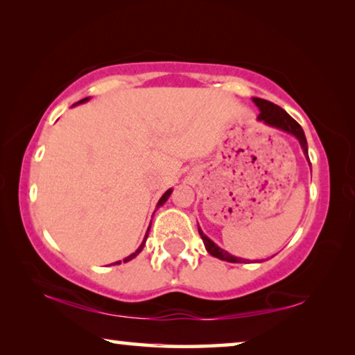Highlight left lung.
I'll use <instances>...</instances> for the list:
<instances>
[{"label": "left lung", "mask_w": 355, "mask_h": 355, "mask_svg": "<svg viewBox=\"0 0 355 355\" xmlns=\"http://www.w3.org/2000/svg\"><path fill=\"white\" fill-rule=\"evenodd\" d=\"M254 101H255V105L260 107V116H258V120H263L264 123L271 125V127L284 130V131H286V133H291V135L296 136L299 142H300V147H302V150H304V153L309 156L307 139H305L302 127H300L296 120H294L285 110H282L280 106L271 103V101L263 100V98H254ZM199 233H200V238H202L203 244H205V248L208 250V254H211L216 258H220V260H225V261H230V263H245V261H248V260H243V258L233 257V255L228 254V252L218 248V245H216L211 241V239L203 235V232L200 230V228H199Z\"/></svg>", "instance_id": "obj_1"}]
</instances>
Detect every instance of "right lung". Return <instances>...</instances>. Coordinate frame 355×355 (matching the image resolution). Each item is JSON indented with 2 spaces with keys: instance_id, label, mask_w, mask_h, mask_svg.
Listing matches in <instances>:
<instances>
[{
  "instance_id": "right-lung-1",
  "label": "right lung",
  "mask_w": 355,
  "mask_h": 355,
  "mask_svg": "<svg viewBox=\"0 0 355 355\" xmlns=\"http://www.w3.org/2000/svg\"><path fill=\"white\" fill-rule=\"evenodd\" d=\"M89 98H83L81 101H78V103H84V101H87ZM171 192H172V189H169V191H166L164 192V194H163V197H161V199H159V202H158V207L159 205H163V203L167 200V199H169V196H171ZM148 230H150V227H148ZM148 230H147V235H146V238H144V241H142V244L139 245V249H137L136 252H135V254H131L130 257H127V258H125V260H123V263H127V261H130L131 260V258H135L137 254H139V252L144 249V244H146V239H147V236H148ZM120 261H117V263H114V264H119Z\"/></svg>"
}]
</instances>
